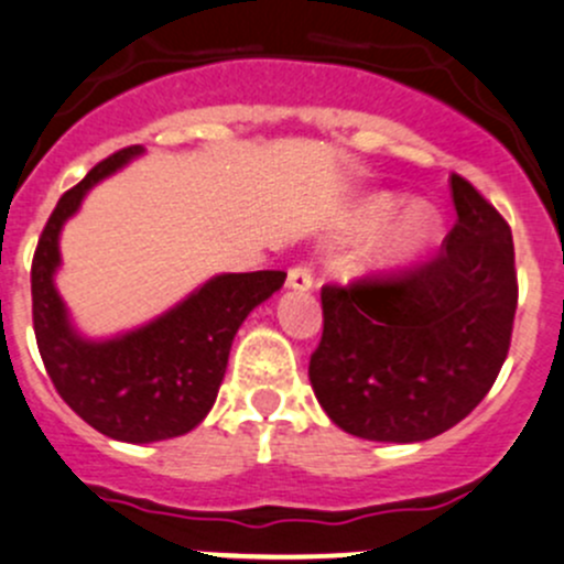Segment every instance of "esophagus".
Segmentation results:
<instances>
[{
	"mask_svg": "<svg viewBox=\"0 0 564 564\" xmlns=\"http://www.w3.org/2000/svg\"><path fill=\"white\" fill-rule=\"evenodd\" d=\"M312 284H315V280H312L310 263H299L288 271V288L312 290Z\"/></svg>",
	"mask_w": 564,
	"mask_h": 564,
	"instance_id": "34e87169",
	"label": "esophagus"
}]
</instances>
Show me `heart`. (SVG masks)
<instances>
[{
	"instance_id": "heart-1",
	"label": "heart",
	"mask_w": 564,
	"mask_h": 564,
	"mask_svg": "<svg viewBox=\"0 0 564 564\" xmlns=\"http://www.w3.org/2000/svg\"><path fill=\"white\" fill-rule=\"evenodd\" d=\"M400 203H403V199L394 197V194H376V197H367L365 203H361V208L356 210V230H378V227L387 225V221L398 214ZM436 225L438 219L436 214H433V208H427V205L422 203L409 205V208L389 225V230L378 238L376 247L367 252V265L381 271L405 265L431 243Z\"/></svg>"
}]
</instances>
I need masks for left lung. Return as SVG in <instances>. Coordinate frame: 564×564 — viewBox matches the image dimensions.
<instances>
[{"instance_id": "8db88e82", "label": "left lung", "mask_w": 564, "mask_h": 564, "mask_svg": "<svg viewBox=\"0 0 564 564\" xmlns=\"http://www.w3.org/2000/svg\"><path fill=\"white\" fill-rule=\"evenodd\" d=\"M449 192L458 219L431 260L323 284L310 381L350 436H438L477 409L505 365L518 306L510 225L458 172Z\"/></svg>"}]
</instances>
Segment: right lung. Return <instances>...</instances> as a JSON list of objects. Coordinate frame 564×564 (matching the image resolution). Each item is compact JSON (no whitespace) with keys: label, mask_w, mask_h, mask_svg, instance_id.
<instances>
[{"label":"right lung","mask_w":564,"mask_h":564,"mask_svg":"<svg viewBox=\"0 0 564 564\" xmlns=\"http://www.w3.org/2000/svg\"><path fill=\"white\" fill-rule=\"evenodd\" d=\"M142 153L139 144L98 161L59 197L32 258V323L41 359L59 398L104 436L150 444L197 427L225 378L230 345L243 317L282 288L284 271L221 274L159 321L122 337L90 343L70 328L54 288L59 230L100 177Z\"/></svg>","instance_id":"1"}]
</instances>
